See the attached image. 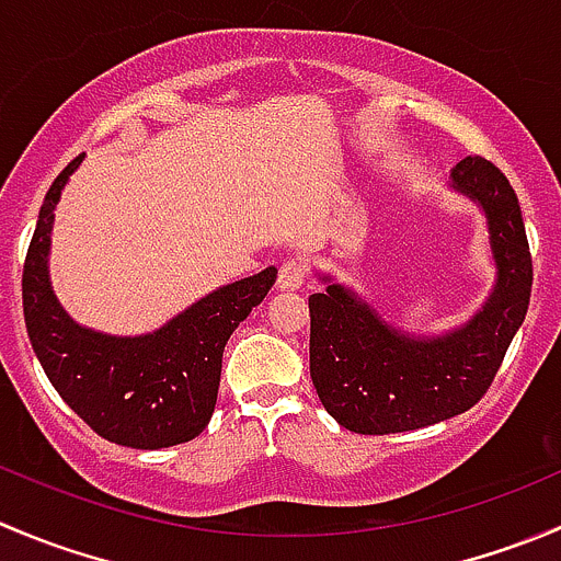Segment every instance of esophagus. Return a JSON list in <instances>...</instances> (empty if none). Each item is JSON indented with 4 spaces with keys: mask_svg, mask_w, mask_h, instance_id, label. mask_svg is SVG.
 I'll return each mask as SVG.
<instances>
[{
    "mask_svg": "<svg viewBox=\"0 0 561 561\" xmlns=\"http://www.w3.org/2000/svg\"><path fill=\"white\" fill-rule=\"evenodd\" d=\"M307 282V265L301 260H285L276 276V287L279 290H298Z\"/></svg>",
    "mask_w": 561,
    "mask_h": 561,
    "instance_id": "1",
    "label": "esophagus"
}]
</instances>
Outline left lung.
Listing matches in <instances>:
<instances>
[{
	"label": "left lung",
	"instance_id": "8db88e82",
	"mask_svg": "<svg viewBox=\"0 0 561 561\" xmlns=\"http://www.w3.org/2000/svg\"><path fill=\"white\" fill-rule=\"evenodd\" d=\"M453 186L482 205L499 279L463 329L433 340L397 334L342 285L309 296V375L325 411L362 436L436 425L469 411L496 378L531 296V252L518 197L482 156L453 170Z\"/></svg>",
	"mask_w": 561,
	"mask_h": 561
}]
</instances>
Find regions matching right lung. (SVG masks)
Instances as JSON below:
<instances>
[{
    "label": "right lung",
    "instance_id": "obj_1",
    "mask_svg": "<svg viewBox=\"0 0 561 561\" xmlns=\"http://www.w3.org/2000/svg\"><path fill=\"white\" fill-rule=\"evenodd\" d=\"M81 159L76 156L46 192L26 249L21 296L32 351L59 397L101 438L134 449L186 444L214 416L227 340L268 296L276 268L210 293L153 334L81 329L57 304L46 271L54 208Z\"/></svg>",
    "mask_w": 561,
    "mask_h": 561
}]
</instances>
